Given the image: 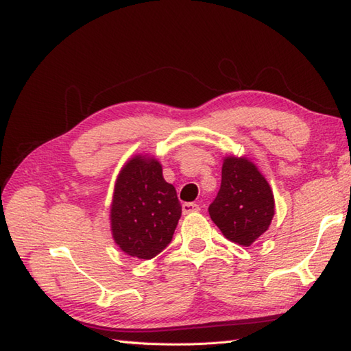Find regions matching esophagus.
Segmentation results:
<instances>
[{"label":"esophagus","mask_w":351,"mask_h":351,"mask_svg":"<svg viewBox=\"0 0 351 351\" xmlns=\"http://www.w3.org/2000/svg\"><path fill=\"white\" fill-rule=\"evenodd\" d=\"M200 210L199 205L195 202H185L182 205V213L184 214H191V213H197Z\"/></svg>","instance_id":"1"}]
</instances>
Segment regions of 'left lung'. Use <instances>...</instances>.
<instances>
[{"label": "left lung", "mask_w": 351, "mask_h": 351, "mask_svg": "<svg viewBox=\"0 0 351 351\" xmlns=\"http://www.w3.org/2000/svg\"><path fill=\"white\" fill-rule=\"evenodd\" d=\"M208 211L228 240L249 247L270 226L274 196L255 164L244 156H226L220 190Z\"/></svg>", "instance_id": "obj_1"}]
</instances>
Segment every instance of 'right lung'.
I'll use <instances>...</instances> for the list:
<instances>
[{
    "label": "right lung",
    "instance_id": "1",
    "mask_svg": "<svg viewBox=\"0 0 351 351\" xmlns=\"http://www.w3.org/2000/svg\"><path fill=\"white\" fill-rule=\"evenodd\" d=\"M182 208L161 164L136 155L125 164L114 185L110 210L111 232L126 255L151 259L167 247Z\"/></svg>",
    "mask_w": 351,
    "mask_h": 351
}]
</instances>
